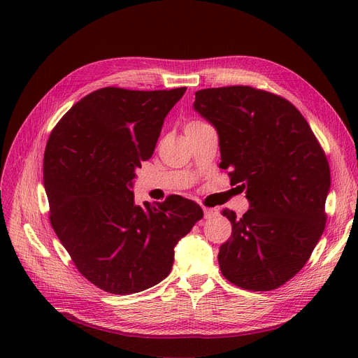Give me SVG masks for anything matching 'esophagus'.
I'll return each instance as SVG.
<instances>
[{
  "label": "esophagus",
  "instance_id": "obj_1",
  "mask_svg": "<svg viewBox=\"0 0 358 358\" xmlns=\"http://www.w3.org/2000/svg\"><path fill=\"white\" fill-rule=\"evenodd\" d=\"M202 210H203V217H206V218H213V217L218 215V210H215V208H207V207H203Z\"/></svg>",
  "mask_w": 358,
  "mask_h": 358
}]
</instances>
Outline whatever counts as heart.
<instances>
[{
	"mask_svg": "<svg viewBox=\"0 0 358 358\" xmlns=\"http://www.w3.org/2000/svg\"><path fill=\"white\" fill-rule=\"evenodd\" d=\"M195 122H196V120H195Z\"/></svg>",
	"mask_w": 358,
	"mask_h": 358,
	"instance_id": "heart-1",
	"label": "heart"
}]
</instances>
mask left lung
<instances>
[{"mask_svg":"<svg viewBox=\"0 0 358 358\" xmlns=\"http://www.w3.org/2000/svg\"><path fill=\"white\" fill-rule=\"evenodd\" d=\"M194 109L218 131L221 169L246 188L249 210H224L232 235L218 262L234 285L273 290L309 261L326 225L330 169L301 113L282 96L252 86L195 92Z\"/></svg>","mask_w":358,"mask_h":358,"instance_id":"1","label":"left lung"}]
</instances>
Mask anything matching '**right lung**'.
I'll use <instances>...</instances> for the list:
<instances>
[{"label": "right lung", "mask_w": 358, "mask_h": 358, "mask_svg": "<svg viewBox=\"0 0 358 358\" xmlns=\"http://www.w3.org/2000/svg\"><path fill=\"white\" fill-rule=\"evenodd\" d=\"M185 90L101 87L50 131L43 155L50 225L78 271L101 290L130 294L162 282L174 246L202 218L191 199L171 195L140 207L130 191Z\"/></svg>", "instance_id": "1"}]
</instances>
